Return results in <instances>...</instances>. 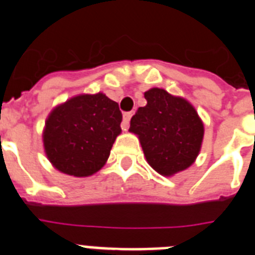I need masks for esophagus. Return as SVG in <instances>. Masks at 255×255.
Here are the masks:
<instances>
[{
    "label": "esophagus",
    "instance_id": "obj_1",
    "mask_svg": "<svg viewBox=\"0 0 255 255\" xmlns=\"http://www.w3.org/2000/svg\"><path fill=\"white\" fill-rule=\"evenodd\" d=\"M130 117H132V112H127L123 114V122H122V129L127 130L129 127V121Z\"/></svg>",
    "mask_w": 255,
    "mask_h": 255
}]
</instances>
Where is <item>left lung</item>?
<instances>
[{"mask_svg": "<svg viewBox=\"0 0 255 255\" xmlns=\"http://www.w3.org/2000/svg\"><path fill=\"white\" fill-rule=\"evenodd\" d=\"M146 106L130 119L149 164L163 176L189 168L198 156L204 126L194 106L161 88L145 92Z\"/></svg>", "mask_w": 255, "mask_h": 255, "instance_id": "1", "label": "left lung"}]
</instances>
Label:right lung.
I'll use <instances>...</instances> for the list:
<instances>
[{
  "label": "right lung",
  "instance_id": "obj_1",
  "mask_svg": "<svg viewBox=\"0 0 255 255\" xmlns=\"http://www.w3.org/2000/svg\"><path fill=\"white\" fill-rule=\"evenodd\" d=\"M121 122L118 103L104 94L73 97L48 115L43 133L46 154L63 173L91 176L109 158Z\"/></svg>",
  "mask_w": 255,
  "mask_h": 255
}]
</instances>
